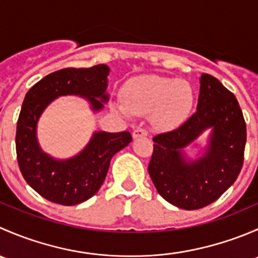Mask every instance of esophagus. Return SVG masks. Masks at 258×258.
Instances as JSON below:
<instances>
[{
  "instance_id": "obj_1",
  "label": "esophagus",
  "mask_w": 258,
  "mask_h": 258,
  "mask_svg": "<svg viewBox=\"0 0 258 258\" xmlns=\"http://www.w3.org/2000/svg\"><path fill=\"white\" fill-rule=\"evenodd\" d=\"M147 136V131L145 128H141V127H137L134 132H132V137L134 139H139V137H145Z\"/></svg>"
}]
</instances>
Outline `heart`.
Here are the masks:
<instances>
[{
	"label": "heart",
	"mask_w": 258,
	"mask_h": 258,
	"mask_svg": "<svg viewBox=\"0 0 258 258\" xmlns=\"http://www.w3.org/2000/svg\"><path fill=\"white\" fill-rule=\"evenodd\" d=\"M122 101L113 110L128 117L151 112V122L161 131L177 128L189 117L195 103L194 88L187 81L144 75L128 80L122 87Z\"/></svg>",
	"instance_id": "b5f03b06"
}]
</instances>
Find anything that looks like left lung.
<instances>
[{
  "mask_svg": "<svg viewBox=\"0 0 258 258\" xmlns=\"http://www.w3.org/2000/svg\"><path fill=\"white\" fill-rule=\"evenodd\" d=\"M200 83L197 111L178 128L153 137L148 165L158 194L183 210L209 206L232 186L246 146V122L235 95L211 75H202ZM207 128L213 131L204 156L187 161L181 150Z\"/></svg>",
  "mask_w": 258,
  "mask_h": 258,
  "instance_id": "1",
  "label": "left lung"
}]
</instances>
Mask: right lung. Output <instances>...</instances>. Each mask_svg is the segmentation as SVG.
I'll return each instance as SVG.
<instances>
[{"mask_svg": "<svg viewBox=\"0 0 258 258\" xmlns=\"http://www.w3.org/2000/svg\"><path fill=\"white\" fill-rule=\"evenodd\" d=\"M108 74L106 64L63 69L43 77L26 93L16 130L18 167L26 182L48 201L74 206L91 199L102 186L114 153L132 141L128 131L95 132L88 145L69 160L52 158L38 146L37 122L49 103L59 96L77 95L88 100L93 111L102 110L108 101Z\"/></svg>", "mask_w": 258, "mask_h": 258, "instance_id": "1", "label": "right lung"}]
</instances>
